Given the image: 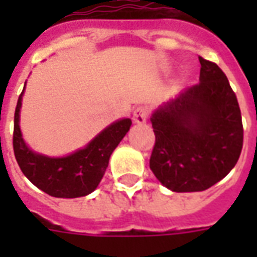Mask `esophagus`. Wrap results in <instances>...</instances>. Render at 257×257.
<instances>
[{
    "label": "esophagus",
    "mask_w": 257,
    "mask_h": 257,
    "mask_svg": "<svg viewBox=\"0 0 257 257\" xmlns=\"http://www.w3.org/2000/svg\"><path fill=\"white\" fill-rule=\"evenodd\" d=\"M132 115H134V122L135 123H145L146 119H147V108L143 106L136 107L132 112Z\"/></svg>",
    "instance_id": "esophagus-1"
}]
</instances>
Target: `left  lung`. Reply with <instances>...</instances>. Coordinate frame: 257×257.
Here are the masks:
<instances>
[{
	"label": "left lung",
	"instance_id": "8db88e82",
	"mask_svg": "<svg viewBox=\"0 0 257 257\" xmlns=\"http://www.w3.org/2000/svg\"><path fill=\"white\" fill-rule=\"evenodd\" d=\"M199 82L153 112L150 169L175 193L204 191L226 178L242 150L237 96L220 67L199 56Z\"/></svg>",
	"mask_w": 257,
	"mask_h": 257
}]
</instances>
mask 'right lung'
I'll return each mask as SVG.
<instances>
[{"label": "right lung", "mask_w": 257, "mask_h": 257, "mask_svg": "<svg viewBox=\"0 0 257 257\" xmlns=\"http://www.w3.org/2000/svg\"><path fill=\"white\" fill-rule=\"evenodd\" d=\"M26 88V84H25ZM25 88L15 110L14 151L22 172L36 187L58 198L85 197L100 183L112 151L132 125L129 118L118 119L96 135L84 149L66 157H48L26 145L20 131V108Z\"/></svg>", "instance_id": "obj_1"}]
</instances>
